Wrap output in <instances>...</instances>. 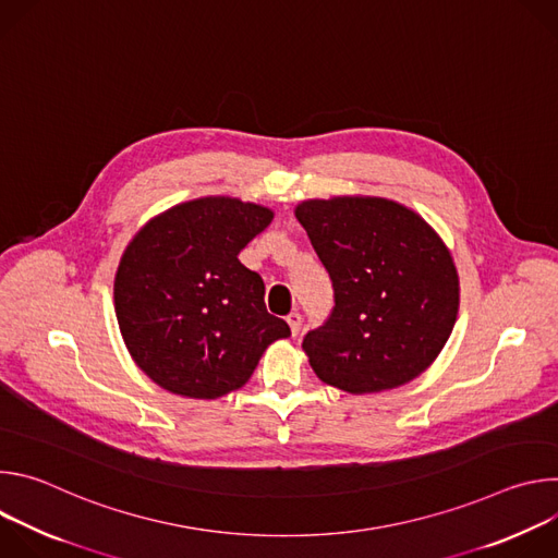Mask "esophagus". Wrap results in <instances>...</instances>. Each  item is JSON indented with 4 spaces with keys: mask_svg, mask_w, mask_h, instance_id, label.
Wrapping results in <instances>:
<instances>
[{
    "mask_svg": "<svg viewBox=\"0 0 558 558\" xmlns=\"http://www.w3.org/2000/svg\"><path fill=\"white\" fill-rule=\"evenodd\" d=\"M287 323H289L291 336H298V331H300V327H302V315H300L298 311H293V313L287 315Z\"/></svg>",
    "mask_w": 558,
    "mask_h": 558,
    "instance_id": "1",
    "label": "esophagus"
}]
</instances>
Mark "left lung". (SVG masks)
<instances>
[{
    "instance_id": "1",
    "label": "left lung",
    "mask_w": 558,
    "mask_h": 558,
    "mask_svg": "<svg viewBox=\"0 0 558 558\" xmlns=\"http://www.w3.org/2000/svg\"><path fill=\"white\" fill-rule=\"evenodd\" d=\"M295 218L329 271L333 308L302 349L325 384L364 395L424 373L448 342L459 278L433 227L386 198L304 201Z\"/></svg>"
}]
</instances>
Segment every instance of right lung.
I'll return each mask as SVG.
<instances>
[{"label": "right lung", "instance_id": "obj_1", "mask_svg": "<svg viewBox=\"0 0 558 558\" xmlns=\"http://www.w3.org/2000/svg\"><path fill=\"white\" fill-rule=\"evenodd\" d=\"M274 211L198 198L149 220L128 245L114 308L123 340L158 386L196 400L241 388L291 329L265 306V282L241 254Z\"/></svg>", "mask_w": 558, "mask_h": 558}]
</instances>
